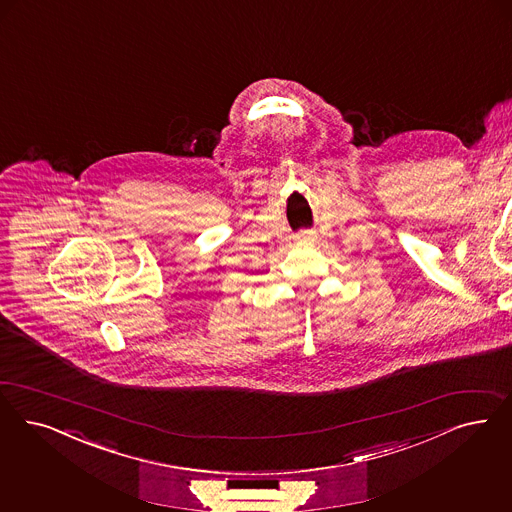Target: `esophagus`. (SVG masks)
Segmentation results:
<instances>
[{"label":"esophagus","instance_id":"1","mask_svg":"<svg viewBox=\"0 0 512 512\" xmlns=\"http://www.w3.org/2000/svg\"><path fill=\"white\" fill-rule=\"evenodd\" d=\"M297 242L299 244H310V242H314V234L308 232V230H302L297 234Z\"/></svg>","mask_w":512,"mask_h":512}]
</instances>
